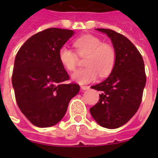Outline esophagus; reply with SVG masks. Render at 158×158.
Segmentation results:
<instances>
[{
    "label": "esophagus",
    "mask_w": 158,
    "mask_h": 158,
    "mask_svg": "<svg viewBox=\"0 0 158 158\" xmlns=\"http://www.w3.org/2000/svg\"><path fill=\"white\" fill-rule=\"evenodd\" d=\"M81 89H82V90H88V89H89V86H85V85H81Z\"/></svg>",
    "instance_id": "esophagus-1"
}]
</instances>
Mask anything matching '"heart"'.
<instances>
[{"label":"heart","instance_id":"obj_1","mask_svg":"<svg viewBox=\"0 0 158 158\" xmlns=\"http://www.w3.org/2000/svg\"><path fill=\"white\" fill-rule=\"evenodd\" d=\"M77 54L81 57L87 55L85 65L87 67L77 69L72 74V80L81 85L96 81L99 74L102 77L111 73L115 66L116 54L112 46L103 43L99 38L85 35L78 38L73 43ZM58 58L65 69L73 71L78 62L77 54L68 48L62 47L58 51Z\"/></svg>","mask_w":158,"mask_h":158}]
</instances>
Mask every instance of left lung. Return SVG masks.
Returning a JSON list of instances; mask_svg holds the SVG:
<instances>
[{
  "label": "left lung",
  "instance_id": "obj_1",
  "mask_svg": "<svg viewBox=\"0 0 158 158\" xmlns=\"http://www.w3.org/2000/svg\"><path fill=\"white\" fill-rule=\"evenodd\" d=\"M96 30L111 39L116 60L108 77L91 86L101 94L90 113L99 125L115 129L127 123L139 109L146 82L145 65L138 49L127 38L111 29Z\"/></svg>",
  "mask_w": 158,
  "mask_h": 158
}]
</instances>
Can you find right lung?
Returning <instances> with one entry per match:
<instances>
[{"label":"right lung","mask_w":158,"mask_h":158,"mask_svg":"<svg viewBox=\"0 0 158 158\" xmlns=\"http://www.w3.org/2000/svg\"><path fill=\"white\" fill-rule=\"evenodd\" d=\"M73 34L67 29H46L29 38L15 58L12 82L16 103L38 127L59 123L80 91L77 84H64L69 77L58 58L60 48Z\"/></svg>","instance_id":"right-lung-1"}]
</instances>
